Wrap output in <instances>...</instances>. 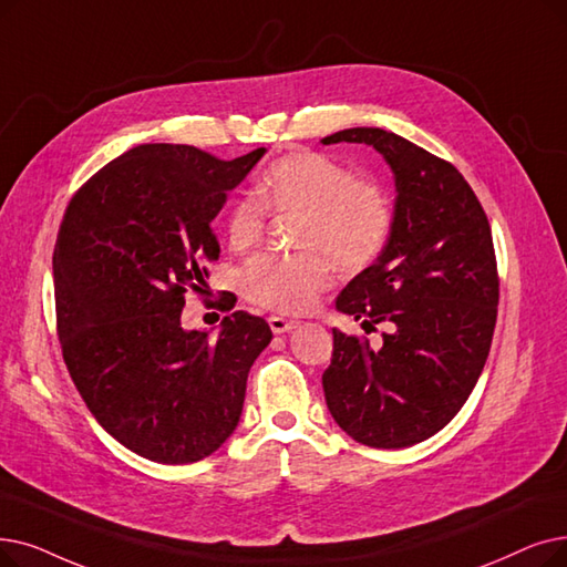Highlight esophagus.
Wrapping results in <instances>:
<instances>
[{"mask_svg": "<svg viewBox=\"0 0 567 567\" xmlns=\"http://www.w3.org/2000/svg\"><path fill=\"white\" fill-rule=\"evenodd\" d=\"M268 327H270V331L280 336V333H287L291 329H297L299 322H293V319H287V317H280V315H270L268 317Z\"/></svg>", "mask_w": 567, "mask_h": 567, "instance_id": "obj_1", "label": "esophagus"}]
</instances>
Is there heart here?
<instances>
[{"mask_svg":"<svg viewBox=\"0 0 567 567\" xmlns=\"http://www.w3.org/2000/svg\"><path fill=\"white\" fill-rule=\"evenodd\" d=\"M264 208L297 213L301 255H261L243 268V291L250 301L285 315L310 312L333 285V261L344 270L373 264L391 234L389 196L354 181L352 171L319 153H293L270 166L255 187ZM250 196L238 199L227 217V240L248 250L261 240L264 210Z\"/></svg>","mask_w":567,"mask_h":567,"instance_id":"obj_1","label":"heart"}]
</instances>
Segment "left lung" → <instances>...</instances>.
Here are the masks:
<instances>
[{
    "label": "left lung",
    "mask_w": 567,
    "mask_h": 567,
    "mask_svg": "<svg viewBox=\"0 0 567 567\" xmlns=\"http://www.w3.org/2000/svg\"><path fill=\"white\" fill-rule=\"evenodd\" d=\"M322 143L373 145L396 185L384 250L336 299L363 329L389 331L371 348L333 329L324 399L361 445L410 447L445 429L482 375L498 315L494 238L471 185L424 147L380 127Z\"/></svg>",
    "instance_id": "8db88e82"
}]
</instances>
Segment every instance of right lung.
<instances>
[{
  "mask_svg": "<svg viewBox=\"0 0 567 567\" xmlns=\"http://www.w3.org/2000/svg\"><path fill=\"white\" fill-rule=\"evenodd\" d=\"M266 147L217 159L194 145L143 143L73 194L53 255L64 363L94 420L157 463L210 456L236 431L255 359L274 338L236 310L181 324L187 287L219 257L210 227Z\"/></svg>",
  "mask_w": 567,
  "mask_h": 567,
  "instance_id": "right-lung-1",
  "label": "right lung"
}]
</instances>
